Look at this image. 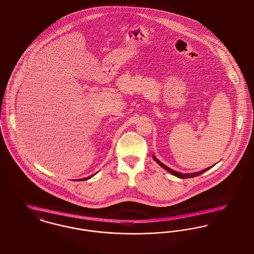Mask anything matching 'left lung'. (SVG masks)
<instances>
[{"mask_svg":"<svg viewBox=\"0 0 254 254\" xmlns=\"http://www.w3.org/2000/svg\"><path fill=\"white\" fill-rule=\"evenodd\" d=\"M153 158H154V160L156 161V163H158L161 167H163L167 172H169V173H171L172 175L176 176V177H178V178H181V179H188V178H193V177H196V176L201 175V174H203L204 172H206V171H208L209 169H211L213 166H210V167H208V168H206V169H204V170H201V171H199V172H194V173H187V174H183V173H180V172H177V171H174V170H172L171 168H169V167H167L166 165H164L162 162H160L157 158H156V156L153 155Z\"/></svg>","mask_w":254,"mask_h":254,"instance_id":"left-lung-1","label":"left lung"}]
</instances>
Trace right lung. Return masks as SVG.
<instances>
[{
	"instance_id": "right-lung-1",
	"label": "right lung",
	"mask_w": 254,
	"mask_h": 254,
	"mask_svg": "<svg viewBox=\"0 0 254 254\" xmlns=\"http://www.w3.org/2000/svg\"><path fill=\"white\" fill-rule=\"evenodd\" d=\"M91 177H92V176H90V177H88V178H84V179H81V180H82V181H83V180L85 181V180H88V179H90Z\"/></svg>"
}]
</instances>
